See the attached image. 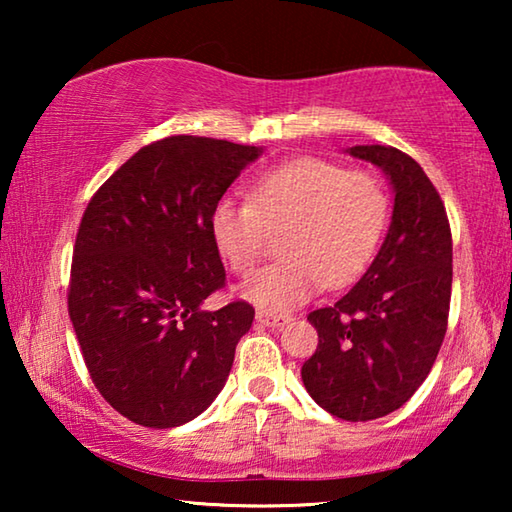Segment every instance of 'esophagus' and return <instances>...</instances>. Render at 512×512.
I'll return each mask as SVG.
<instances>
[{"label": "esophagus", "mask_w": 512, "mask_h": 512, "mask_svg": "<svg viewBox=\"0 0 512 512\" xmlns=\"http://www.w3.org/2000/svg\"><path fill=\"white\" fill-rule=\"evenodd\" d=\"M255 318L259 325H266V327H284L293 320L289 314H273V311H257Z\"/></svg>", "instance_id": "34e87169"}]
</instances>
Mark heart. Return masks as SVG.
Listing matches in <instances>:
<instances>
[{"instance_id": "heart-1", "label": "heart", "mask_w": 512, "mask_h": 512, "mask_svg": "<svg viewBox=\"0 0 512 512\" xmlns=\"http://www.w3.org/2000/svg\"><path fill=\"white\" fill-rule=\"evenodd\" d=\"M388 198L370 173L300 158L268 171L250 201L223 198L212 212V237L237 275L262 262L271 232H284L282 262L259 271L244 296L266 309L307 302L327 282L345 287L363 273L379 246Z\"/></svg>"}]
</instances>
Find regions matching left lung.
I'll return each instance as SVG.
<instances>
[{"label": "left lung", "instance_id": "1", "mask_svg": "<svg viewBox=\"0 0 512 512\" xmlns=\"http://www.w3.org/2000/svg\"><path fill=\"white\" fill-rule=\"evenodd\" d=\"M348 151L391 180L393 219L361 280L336 305L307 316L318 348L300 372L327 413L366 422L409 402L438 357L452 298V230L411 155L381 144Z\"/></svg>", "mask_w": 512, "mask_h": 512}]
</instances>
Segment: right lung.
Returning a JSON list of instances; mask_svg holds the SVG:
<instances>
[{"label": "right lung", "mask_w": 512, "mask_h": 512, "mask_svg": "<svg viewBox=\"0 0 512 512\" xmlns=\"http://www.w3.org/2000/svg\"><path fill=\"white\" fill-rule=\"evenodd\" d=\"M262 149L173 135L142 146L90 198L76 232L67 309L90 377L112 409L171 429L221 393L255 309L225 287L212 212Z\"/></svg>", "instance_id": "right-lung-1"}]
</instances>
